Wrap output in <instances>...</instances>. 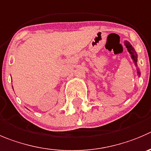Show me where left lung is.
Returning a JSON list of instances; mask_svg holds the SVG:
<instances>
[{
  "instance_id": "1",
  "label": "left lung",
  "mask_w": 151,
  "mask_h": 151,
  "mask_svg": "<svg viewBox=\"0 0 151 151\" xmlns=\"http://www.w3.org/2000/svg\"><path fill=\"white\" fill-rule=\"evenodd\" d=\"M124 45L126 46V47H127V50H128L129 53H130V55H131V58L133 60V61H134V64L135 65L137 66V54H136V51H135L134 48H133V47L131 46V44H130V43L128 42V41H124ZM137 73H138V75H139V76H140V72L139 71V70H137Z\"/></svg>"
}]
</instances>
